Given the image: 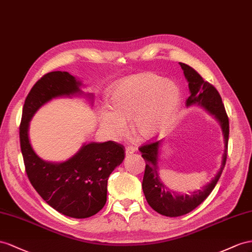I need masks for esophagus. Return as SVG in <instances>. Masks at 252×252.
I'll return each mask as SVG.
<instances>
[{
	"instance_id": "1",
	"label": "esophagus",
	"mask_w": 252,
	"mask_h": 252,
	"mask_svg": "<svg viewBox=\"0 0 252 252\" xmlns=\"http://www.w3.org/2000/svg\"><path fill=\"white\" fill-rule=\"evenodd\" d=\"M135 151H136V149L133 147H126V156H130V154H133Z\"/></svg>"
}]
</instances>
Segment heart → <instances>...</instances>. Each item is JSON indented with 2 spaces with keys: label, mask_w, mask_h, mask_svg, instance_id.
<instances>
[{
  "label": "heart",
  "mask_w": 252,
  "mask_h": 252,
  "mask_svg": "<svg viewBox=\"0 0 252 252\" xmlns=\"http://www.w3.org/2000/svg\"><path fill=\"white\" fill-rule=\"evenodd\" d=\"M181 99V90L173 81L150 72L133 74L112 85L109 108L100 109V124L111 136L118 137L126 130V120L132 119V130L139 137L150 139L172 125Z\"/></svg>",
  "instance_id": "obj_1"
}]
</instances>
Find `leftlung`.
I'll return each mask as SVG.
<instances>
[{
	"mask_svg": "<svg viewBox=\"0 0 252 252\" xmlns=\"http://www.w3.org/2000/svg\"><path fill=\"white\" fill-rule=\"evenodd\" d=\"M179 63L183 70L186 81L189 82L190 95L186 100V106L190 107L196 105L202 107L218 121L221 127L224 149L221 157L220 168L211 179V181L203 185L201 189L189 191V193H182L170 189L159 178L158 160L164 139L139 148L141 157L146 162L143 179L145 197L154 211L167 217H178L188 214L208 198L220 178L225 165L229 139V119L225 114L220 94L214 86L211 85L209 82H205L196 70H193L189 64L183 63Z\"/></svg>",
	"mask_w": 252,
	"mask_h": 252,
	"instance_id": "obj_1",
	"label": "left lung"
}]
</instances>
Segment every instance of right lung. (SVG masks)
Masks as SVG:
<instances>
[{
	"label": "right lung",
	"instance_id": "1",
	"mask_svg": "<svg viewBox=\"0 0 252 252\" xmlns=\"http://www.w3.org/2000/svg\"><path fill=\"white\" fill-rule=\"evenodd\" d=\"M84 86L66 71L46 74L25 99L20 125L21 152L30 182L50 206L72 218L90 217L105 205L107 180L124 162V146L111 140L84 143L68 159L49 162L34 151L29 131L34 115L53 99L79 96L93 105L94 94L84 93Z\"/></svg>",
	"mask_w": 252,
	"mask_h": 252
}]
</instances>
